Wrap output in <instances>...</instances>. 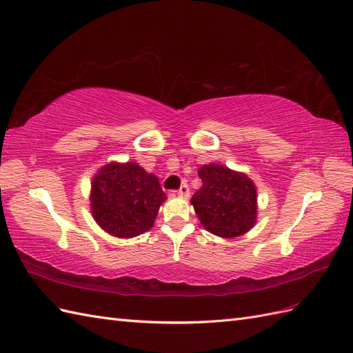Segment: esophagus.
Returning <instances> with one entry per match:
<instances>
[{"instance_id":"obj_1","label":"esophagus","mask_w":353,"mask_h":353,"mask_svg":"<svg viewBox=\"0 0 353 353\" xmlns=\"http://www.w3.org/2000/svg\"><path fill=\"white\" fill-rule=\"evenodd\" d=\"M178 194L181 196V197H188V196H190V188H188V185H187V184H184V185L179 187Z\"/></svg>"}]
</instances>
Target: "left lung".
I'll return each mask as SVG.
<instances>
[{
	"mask_svg": "<svg viewBox=\"0 0 353 353\" xmlns=\"http://www.w3.org/2000/svg\"><path fill=\"white\" fill-rule=\"evenodd\" d=\"M197 174L202 187L190 202L202 226L228 239L247 234L257 220V190L252 179L216 163L203 165Z\"/></svg>",
	"mask_w": 353,
	"mask_h": 353,
	"instance_id": "1",
	"label": "left lung"
}]
</instances>
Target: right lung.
<instances>
[{
	"instance_id": "right-lung-1",
	"label": "right lung",
	"mask_w": 353,
	"mask_h": 353,
	"mask_svg": "<svg viewBox=\"0 0 353 353\" xmlns=\"http://www.w3.org/2000/svg\"><path fill=\"white\" fill-rule=\"evenodd\" d=\"M166 199L159 178L139 163L110 161L92 176V219L112 236L133 238L150 230Z\"/></svg>"
}]
</instances>
